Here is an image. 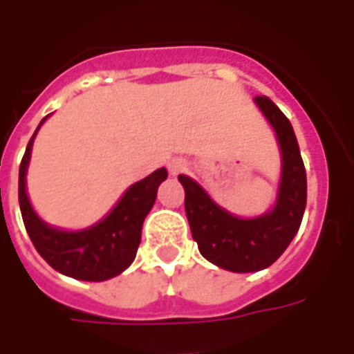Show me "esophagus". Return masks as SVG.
Instances as JSON below:
<instances>
[{
	"label": "esophagus",
	"mask_w": 354,
	"mask_h": 354,
	"mask_svg": "<svg viewBox=\"0 0 354 354\" xmlns=\"http://www.w3.org/2000/svg\"><path fill=\"white\" fill-rule=\"evenodd\" d=\"M169 170L172 176H176V174H180V172H184L185 170V161L184 159H172V161L169 162Z\"/></svg>",
	"instance_id": "1"
}]
</instances>
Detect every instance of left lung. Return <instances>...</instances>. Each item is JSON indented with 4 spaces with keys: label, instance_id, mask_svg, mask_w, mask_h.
Segmentation results:
<instances>
[{
    "label": "left lung",
    "instance_id": "left-lung-1",
    "mask_svg": "<svg viewBox=\"0 0 354 354\" xmlns=\"http://www.w3.org/2000/svg\"><path fill=\"white\" fill-rule=\"evenodd\" d=\"M258 108L274 129L282 153L277 205L258 218H237L218 207L195 180L180 174L185 192V216L199 252L233 273L266 269L281 258L299 230L307 203V176L292 124L267 96H256Z\"/></svg>",
    "mask_w": 354,
    "mask_h": 354
}]
</instances>
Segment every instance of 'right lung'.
Returning a JSON list of instances; mask_svg holds the SVG:
<instances>
[{"instance_id": "obj_1", "label": "right lung", "mask_w": 354, "mask_h": 354, "mask_svg": "<svg viewBox=\"0 0 354 354\" xmlns=\"http://www.w3.org/2000/svg\"><path fill=\"white\" fill-rule=\"evenodd\" d=\"M34 136L28 142L24 157L20 161L19 203L22 220L35 250L58 273L80 281L100 282L123 273L134 261L142 235V223L153 207L157 187L167 180V170H155L153 174L131 185L115 208L104 220L94 223L93 227L81 231L57 230L35 214L26 195V169Z\"/></svg>"}]
</instances>
